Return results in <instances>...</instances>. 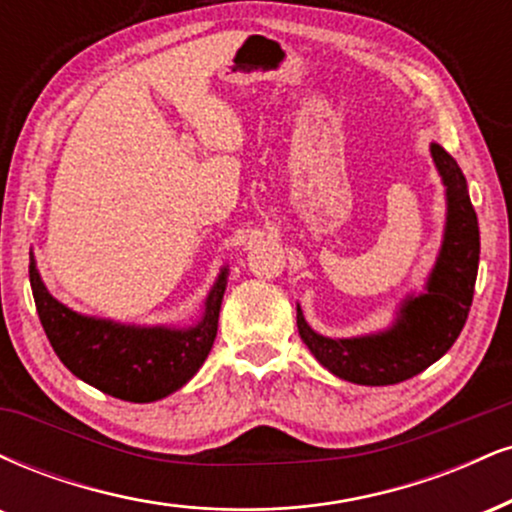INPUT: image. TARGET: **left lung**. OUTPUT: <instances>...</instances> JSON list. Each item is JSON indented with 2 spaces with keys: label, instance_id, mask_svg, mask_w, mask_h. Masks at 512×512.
<instances>
[{
  "label": "left lung",
  "instance_id": "8db88e82",
  "mask_svg": "<svg viewBox=\"0 0 512 512\" xmlns=\"http://www.w3.org/2000/svg\"><path fill=\"white\" fill-rule=\"evenodd\" d=\"M432 157L446 186V231L424 293L408 295L393 326L357 338H326L310 329L298 307V331L310 353L336 377L389 386L420 374L448 353L470 312L479 267V224L467 181L439 143Z\"/></svg>",
  "mask_w": 512,
  "mask_h": 512
}]
</instances>
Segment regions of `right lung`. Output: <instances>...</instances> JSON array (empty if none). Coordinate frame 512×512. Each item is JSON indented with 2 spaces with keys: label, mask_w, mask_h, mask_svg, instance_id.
Wrapping results in <instances>:
<instances>
[{
  "label": "right lung",
  "mask_w": 512,
  "mask_h": 512,
  "mask_svg": "<svg viewBox=\"0 0 512 512\" xmlns=\"http://www.w3.org/2000/svg\"><path fill=\"white\" fill-rule=\"evenodd\" d=\"M226 274L229 269L224 267L207 295L200 322L188 329H174L78 315L52 298L35 260H30V288L54 353L85 384L131 403L166 398L188 384L202 367L217 338Z\"/></svg>",
  "instance_id": "add662e5"
}]
</instances>
